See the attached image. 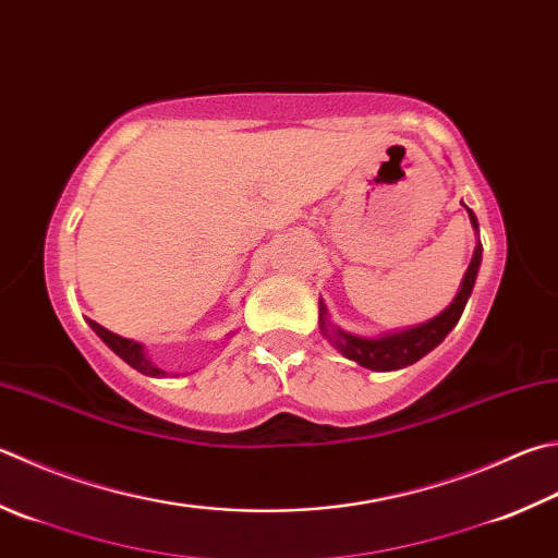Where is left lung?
<instances>
[{"label":"left lung","mask_w":558,"mask_h":558,"mask_svg":"<svg viewBox=\"0 0 558 558\" xmlns=\"http://www.w3.org/2000/svg\"><path fill=\"white\" fill-rule=\"evenodd\" d=\"M464 208L469 211L471 228H474L478 235V220H476L474 211H471L466 204H464ZM481 252H483L481 240H476L474 257H471V262H469V269H466L464 279H461V287L457 291L454 301H451L442 313L435 315V318H429L427 323L410 325V328H403V330L376 335V338H366V335L347 332L340 328V325H335L330 320L328 308H325V303L320 299L318 301V323H320L323 338L328 340L342 356H347V360H352L360 366H364V369H372V372H396V369H403V366L415 364L417 360H423L427 352H433L435 347L451 332V328L459 323L461 313H464V308H466L471 291H474L478 267H481Z\"/></svg>","instance_id":"obj_1"}]
</instances>
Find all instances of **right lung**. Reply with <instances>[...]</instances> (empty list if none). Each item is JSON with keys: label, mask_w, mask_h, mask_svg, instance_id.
Masks as SVG:
<instances>
[{"label": "right lung", "mask_w": 558, "mask_h": 558, "mask_svg": "<svg viewBox=\"0 0 558 558\" xmlns=\"http://www.w3.org/2000/svg\"><path fill=\"white\" fill-rule=\"evenodd\" d=\"M87 323H89V328H92L94 332H97L99 338L104 340V344H107L111 352L119 354L125 364H131L135 372H141V374H145V376H153V378L167 376L165 369H160V366L153 364V362L148 360V354H145V344H143V342L121 338V335H116V332H111V330H107V328H101L99 323H94V320H89V318H87ZM230 335H233V332H230ZM230 335H228V338H230Z\"/></svg>", "instance_id": "obj_1"}]
</instances>
